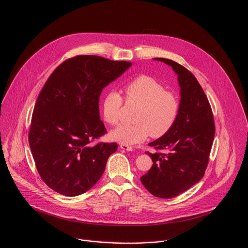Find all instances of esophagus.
<instances>
[{
    "mask_svg": "<svg viewBox=\"0 0 248 248\" xmlns=\"http://www.w3.org/2000/svg\"><path fill=\"white\" fill-rule=\"evenodd\" d=\"M121 149L123 150H125V151H132L133 148L131 146H128V145H125V144H121Z\"/></svg>",
    "mask_w": 248,
    "mask_h": 248,
    "instance_id": "1",
    "label": "esophagus"
}]
</instances>
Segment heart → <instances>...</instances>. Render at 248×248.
Returning <instances> with one entry per match:
<instances>
[{
	"instance_id": "1",
	"label": "heart",
	"mask_w": 248,
	"mask_h": 248,
	"mask_svg": "<svg viewBox=\"0 0 248 248\" xmlns=\"http://www.w3.org/2000/svg\"><path fill=\"white\" fill-rule=\"evenodd\" d=\"M125 99L139 105L134 124H123L110 133V137L122 144L141 143L150 135L159 138L167 134L178 119L180 101L173 92L149 76H140L124 86ZM123 97L116 91L106 93L102 100V116L106 123L116 125L120 122Z\"/></svg>"
}]
</instances>
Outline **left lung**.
Returning a JSON list of instances; mask_svg holds the SVG:
<instances>
[{
    "instance_id": "1",
    "label": "left lung",
    "mask_w": 248,
    "mask_h": 248,
    "mask_svg": "<svg viewBox=\"0 0 248 248\" xmlns=\"http://www.w3.org/2000/svg\"><path fill=\"white\" fill-rule=\"evenodd\" d=\"M154 60L171 66L178 76L180 112L171 129L149 143L155 149L168 152H146L153 165L140 181L154 196L172 198L203 178L215 136V124L209 101L189 70L169 59Z\"/></svg>"
}]
</instances>
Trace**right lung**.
<instances>
[{
  "instance_id": "add662e5",
  "label": "right lung",
  "mask_w": 248,
  "mask_h": 248,
  "mask_svg": "<svg viewBox=\"0 0 248 248\" xmlns=\"http://www.w3.org/2000/svg\"><path fill=\"white\" fill-rule=\"evenodd\" d=\"M131 64L77 56L61 63L43 86L28 140L41 179L56 192L72 197L89 190L117 151V143H90L107 131L99 113L102 90Z\"/></svg>"
}]
</instances>
